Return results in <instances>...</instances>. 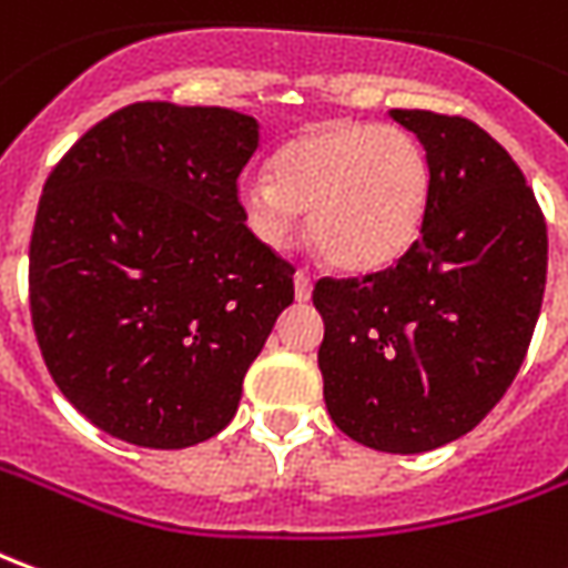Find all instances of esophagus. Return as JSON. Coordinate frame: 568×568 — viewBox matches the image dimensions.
Returning <instances> with one entry per match:
<instances>
[{"mask_svg":"<svg viewBox=\"0 0 568 568\" xmlns=\"http://www.w3.org/2000/svg\"><path fill=\"white\" fill-rule=\"evenodd\" d=\"M313 292V276L307 271H297L295 273V297L297 301H307Z\"/></svg>","mask_w":568,"mask_h":568,"instance_id":"1","label":"esophagus"}]
</instances>
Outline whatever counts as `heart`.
Wrapping results in <instances>:
<instances>
[{"instance_id":"heart-1","label":"heart","mask_w":568,"mask_h":568,"mask_svg":"<svg viewBox=\"0 0 568 568\" xmlns=\"http://www.w3.org/2000/svg\"><path fill=\"white\" fill-rule=\"evenodd\" d=\"M434 196L424 144L406 129L332 119L273 156V174L248 172L236 187L245 227L271 248L297 233V209L328 264L368 273L390 267L422 236Z\"/></svg>"}]
</instances>
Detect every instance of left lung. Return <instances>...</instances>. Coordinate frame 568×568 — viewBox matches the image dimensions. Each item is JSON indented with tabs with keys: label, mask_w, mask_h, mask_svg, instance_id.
Instances as JSON below:
<instances>
[{
	"label": "left lung",
	"mask_w": 568,
	"mask_h": 568,
	"mask_svg": "<svg viewBox=\"0 0 568 568\" xmlns=\"http://www.w3.org/2000/svg\"><path fill=\"white\" fill-rule=\"evenodd\" d=\"M434 169L422 236L394 267L313 285L325 408L368 449L415 455L474 430L526 359L547 280V224L477 122L390 110Z\"/></svg>",
	"instance_id": "1"
}]
</instances>
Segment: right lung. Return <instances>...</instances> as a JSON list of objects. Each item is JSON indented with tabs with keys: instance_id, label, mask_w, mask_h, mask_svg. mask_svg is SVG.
I'll return each mask as SVG.
<instances>
[{
	"instance_id": "right-lung-1",
	"label": "right lung",
	"mask_w": 568,
	"mask_h": 568,
	"mask_svg": "<svg viewBox=\"0 0 568 568\" xmlns=\"http://www.w3.org/2000/svg\"><path fill=\"white\" fill-rule=\"evenodd\" d=\"M257 122L141 101L51 169L30 240V313L61 394L104 434L184 449L224 430L295 267L252 236L236 181Z\"/></svg>"
}]
</instances>
